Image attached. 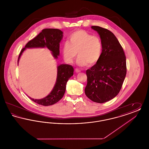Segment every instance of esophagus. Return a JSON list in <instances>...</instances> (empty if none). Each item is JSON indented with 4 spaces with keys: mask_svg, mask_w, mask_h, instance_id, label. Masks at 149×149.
Returning a JSON list of instances; mask_svg holds the SVG:
<instances>
[{
    "mask_svg": "<svg viewBox=\"0 0 149 149\" xmlns=\"http://www.w3.org/2000/svg\"><path fill=\"white\" fill-rule=\"evenodd\" d=\"M75 72H77V73H79V72H81V70H80L79 69L77 68V69H75Z\"/></svg>",
    "mask_w": 149,
    "mask_h": 149,
    "instance_id": "obj_1",
    "label": "esophagus"
}]
</instances>
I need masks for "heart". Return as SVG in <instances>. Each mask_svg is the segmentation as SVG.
<instances>
[{"mask_svg":"<svg viewBox=\"0 0 149 149\" xmlns=\"http://www.w3.org/2000/svg\"><path fill=\"white\" fill-rule=\"evenodd\" d=\"M102 51L103 45L100 37L82 29L72 33L69 43H64L62 48L63 55L67 63H72L78 55L77 64L81 66L97 64Z\"/></svg>","mask_w":149,"mask_h":149,"instance_id":"obj_1","label":"heart"}]
</instances>
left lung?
Here are the masks:
<instances>
[{"label":"left lung","instance_id":"left-lung-1","mask_svg":"<svg viewBox=\"0 0 149 149\" xmlns=\"http://www.w3.org/2000/svg\"><path fill=\"white\" fill-rule=\"evenodd\" d=\"M103 45L99 61L86 71L85 95L94 102L103 103L114 98L120 91L126 75V59L118 40L108 29L92 26Z\"/></svg>","mask_w":149,"mask_h":149}]
</instances>
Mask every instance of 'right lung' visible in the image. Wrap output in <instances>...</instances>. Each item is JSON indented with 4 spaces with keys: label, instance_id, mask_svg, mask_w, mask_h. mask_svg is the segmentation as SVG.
<instances>
[{
    "label": "right lung",
    "instance_id": "obj_1",
    "mask_svg": "<svg viewBox=\"0 0 149 149\" xmlns=\"http://www.w3.org/2000/svg\"><path fill=\"white\" fill-rule=\"evenodd\" d=\"M63 37V32L58 29H43L41 32L29 41L25 47L22 49L18 57V64L22 53L27 48L47 47L52 52L54 57L56 59L60 54V42ZM73 72L74 68L70 65L61 64L58 65L57 66L56 81L50 94L42 99H33L29 97V98L36 103L44 106H51L56 103L63 97L66 83L71 76L73 75Z\"/></svg>",
    "mask_w": 149,
    "mask_h": 149
}]
</instances>
